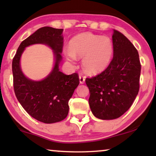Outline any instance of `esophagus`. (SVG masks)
Here are the masks:
<instances>
[{
  "mask_svg": "<svg viewBox=\"0 0 156 156\" xmlns=\"http://www.w3.org/2000/svg\"><path fill=\"white\" fill-rule=\"evenodd\" d=\"M79 78H80V84H84L85 82V76L82 75V74H80V76H79Z\"/></svg>",
  "mask_w": 156,
  "mask_h": 156,
  "instance_id": "obj_1",
  "label": "esophagus"
}]
</instances>
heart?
<instances>
[{
	"label": "heart",
	"instance_id": "heart-1",
	"mask_svg": "<svg viewBox=\"0 0 156 156\" xmlns=\"http://www.w3.org/2000/svg\"><path fill=\"white\" fill-rule=\"evenodd\" d=\"M114 46L110 37L84 33L76 35L69 42L65 56L74 63L76 58L82 59V67L89 74H97L105 70L114 56Z\"/></svg>",
	"mask_w": 156,
	"mask_h": 156
}]
</instances>
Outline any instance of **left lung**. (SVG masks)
Wrapping results in <instances>:
<instances>
[{
    "label": "left lung",
    "mask_w": 156,
    "mask_h": 156,
    "mask_svg": "<svg viewBox=\"0 0 156 156\" xmlns=\"http://www.w3.org/2000/svg\"><path fill=\"white\" fill-rule=\"evenodd\" d=\"M114 57L100 74L87 78L89 104L94 116L102 120L119 118L131 107L138 91L141 65L137 50L128 38L114 30Z\"/></svg>",
    "instance_id": "1"
}]
</instances>
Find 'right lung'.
<instances>
[{"label":"right lung","instance_id":"obj_1","mask_svg":"<svg viewBox=\"0 0 156 156\" xmlns=\"http://www.w3.org/2000/svg\"><path fill=\"white\" fill-rule=\"evenodd\" d=\"M63 29L43 27L21 42L12 63L13 87L23 108L36 120L44 123L59 122L67 117L69 100L80 84L77 73L66 75L59 71L63 47ZM35 44H46L53 50L55 64L51 73L40 81L26 78L20 67L24 49Z\"/></svg>","mask_w":156,"mask_h":156}]
</instances>
